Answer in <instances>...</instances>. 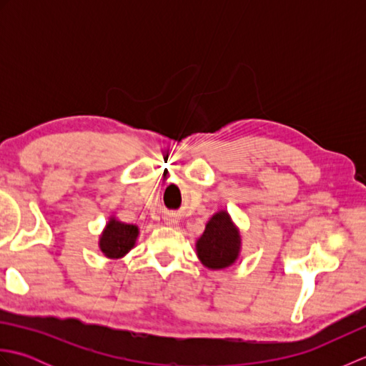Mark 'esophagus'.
I'll list each match as a JSON object with an SVG mask.
<instances>
[{"mask_svg":"<svg viewBox=\"0 0 366 366\" xmlns=\"http://www.w3.org/2000/svg\"><path fill=\"white\" fill-rule=\"evenodd\" d=\"M165 223L169 224V227H174V224L177 223V217L173 215V214H168V215L165 217Z\"/></svg>","mask_w":366,"mask_h":366,"instance_id":"obj_1","label":"esophagus"}]
</instances>
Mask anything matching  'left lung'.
<instances>
[{
	"mask_svg": "<svg viewBox=\"0 0 366 366\" xmlns=\"http://www.w3.org/2000/svg\"><path fill=\"white\" fill-rule=\"evenodd\" d=\"M240 252V234L227 211L212 215L197 240V254L209 269H224L234 264Z\"/></svg>",
	"mask_w": 366,
	"mask_h": 366,
	"instance_id": "left-lung-1",
	"label": "left lung"
}]
</instances>
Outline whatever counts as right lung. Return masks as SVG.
Here are the masks:
<instances>
[{
	"mask_svg": "<svg viewBox=\"0 0 366 366\" xmlns=\"http://www.w3.org/2000/svg\"><path fill=\"white\" fill-rule=\"evenodd\" d=\"M138 232L137 224L122 223L112 217L99 239L100 250L110 259L122 258L135 247Z\"/></svg>",
	"mask_w": 366,
	"mask_h": 366,
	"instance_id": "obj_1",
	"label": "right lung"
}]
</instances>
